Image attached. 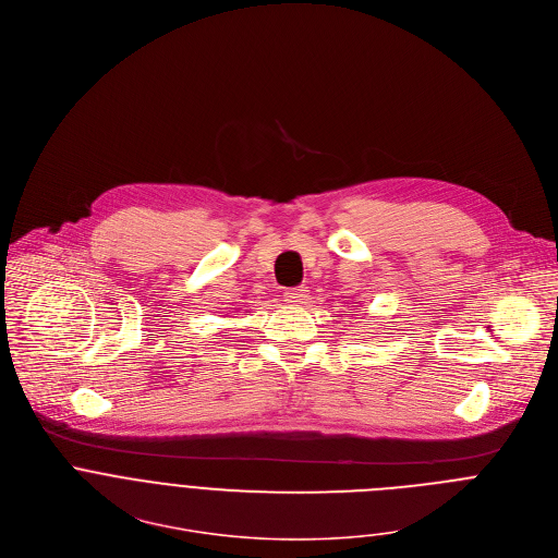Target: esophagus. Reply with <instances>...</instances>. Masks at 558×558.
Instances as JSON below:
<instances>
[{"mask_svg":"<svg viewBox=\"0 0 558 558\" xmlns=\"http://www.w3.org/2000/svg\"><path fill=\"white\" fill-rule=\"evenodd\" d=\"M306 298H308L306 287H295V289H287L284 291V302L287 304H304Z\"/></svg>","mask_w":558,"mask_h":558,"instance_id":"obj_1","label":"esophagus"}]
</instances>
